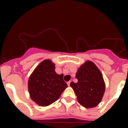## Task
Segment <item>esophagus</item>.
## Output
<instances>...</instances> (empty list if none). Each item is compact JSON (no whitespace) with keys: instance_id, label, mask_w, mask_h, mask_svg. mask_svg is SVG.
<instances>
[{"instance_id":"34e87169","label":"esophagus","mask_w":128,"mask_h":128,"mask_svg":"<svg viewBox=\"0 0 128 128\" xmlns=\"http://www.w3.org/2000/svg\"><path fill=\"white\" fill-rule=\"evenodd\" d=\"M70 82H70V81H69V82H67V84H68V86H70Z\"/></svg>"}]
</instances>
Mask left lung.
<instances>
[{"label":"left lung","instance_id":"obj_1","mask_svg":"<svg viewBox=\"0 0 128 128\" xmlns=\"http://www.w3.org/2000/svg\"><path fill=\"white\" fill-rule=\"evenodd\" d=\"M77 83L70 86L77 95L78 103L86 108L96 106L101 102L105 90L103 75L93 62L87 60L80 66L76 74Z\"/></svg>","mask_w":128,"mask_h":128}]
</instances>
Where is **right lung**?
Segmentation results:
<instances>
[{
  "instance_id": "add662e5",
  "label": "right lung",
  "mask_w": 128,
  "mask_h": 128,
  "mask_svg": "<svg viewBox=\"0 0 128 128\" xmlns=\"http://www.w3.org/2000/svg\"><path fill=\"white\" fill-rule=\"evenodd\" d=\"M31 99L41 106L53 104L68 87L63 74L55 72V64L50 59H45L34 69L28 82Z\"/></svg>"
}]
</instances>
